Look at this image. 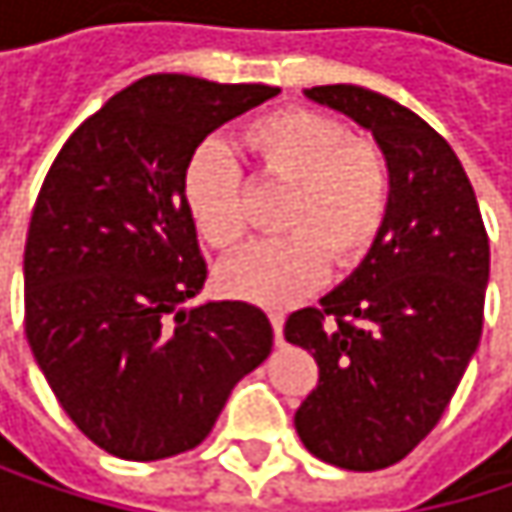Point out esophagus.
<instances>
[{"mask_svg":"<svg viewBox=\"0 0 512 512\" xmlns=\"http://www.w3.org/2000/svg\"><path fill=\"white\" fill-rule=\"evenodd\" d=\"M269 320H272L275 344H284V311H269Z\"/></svg>","mask_w":512,"mask_h":512,"instance_id":"1","label":"esophagus"}]
</instances>
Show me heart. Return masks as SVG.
<instances>
[{"label":"heart","instance_id":"heart-1","mask_svg":"<svg viewBox=\"0 0 512 512\" xmlns=\"http://www.w3.org/2000/svg\"><path fill=\"white\" fill-rule=\"evenodd\" d=\"M257 174L287 183L275 240L257 243L219 266V284L257 305H290L311 293L326 260L350 266L364 255L385 222L391 177L385 156L370 142L350 139L347 127L311 109L260 115L237 136ZM183 204L198 234L216 249L246 237L243 174L219 142H204L183 168Z\"/></svg>","mask_w":512,"mask_h":512}]
</instances>
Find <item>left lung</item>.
Segmentation results:
<instances>
[{"label":"left lung","instance_id":"left-lung-1","mask_svg":"<svg viewBox=\"0 0 512 512\" xmlns=\"http://www.w3.org/2000/svg\"><path fill=\"white\" fill-rule=\"evenodd\" d=\"M305 97L373 136L391 195L364 260L320 308L284 323V338L320 367L293 424L317 460L376 471L439 424L477 353L489 240L462 162L424 118L361 85Z\"/></svg>","mask_w":512,"mask_h":512}]
</instances>
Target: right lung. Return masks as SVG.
<instances>
[{"mask_svg": "<svg viewBox=\"0 0 512 512\" xmlns=\"http://www.w3.org/2000/svg\"><path fill=\"white\" fill-rule=\"evenodd\" d=\"M275 94L145 76L64 142L41 186L23 255L29 347L70 421L112 457L192 451L272 353L257 305L186 308L207 263L180 183L213 130Z\"/></svg>", "mask_w": 512, "mask_h": 512, "instance_id": "1", "label": "right lung"}]
</instances>
